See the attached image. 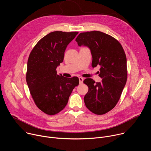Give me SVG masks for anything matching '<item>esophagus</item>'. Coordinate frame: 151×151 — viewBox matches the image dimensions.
I'll return each instance as SVG.
<instances>
[{"instance_id": "1", "label": "esophagus", "mask_w": 151, "mask_h": 151, "mask_svg": "<svg viewBox=\"0 0 151 151\" xmlns=\"http://www.w3.org/2000/svg\"><path fill=\"white\" fill-rule=\"evenodd\" d=\"M79 83H82L83 81V79L82 77H79Z\"/></svg>"}]
</instances>
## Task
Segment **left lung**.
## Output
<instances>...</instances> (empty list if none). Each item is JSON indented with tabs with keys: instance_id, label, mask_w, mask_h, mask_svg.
Wrapping results in <instances>:
<instances>
[{
	"instance_id": "8db88e82",
	"label": "left lung",
	"mask_w": 151,
	"mask_h": 151,
	"mask_svg": "<svg viewBox=\"0 0 151 151\" xmlns=\"http://www.w3.org/2000/svg\"><path fill=\"white\" fill-rule=\"evenodd\" d=\"M78 45L88 46L92 56V66H101L96 82L87 78L83 83L88 87L84 96L86 108L93 114H104L117 104L127 78V60L124 49L113 37L98 31L80 33L76 38Z\"/></svg>"
}]
</instances>
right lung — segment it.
<instances>
[{
  "instance_id": "add662e5",
  "label": "right lung",
  "mask_w": 151,
  "mask_h": 151,
  "mask_svg": "<svg viewBox=\"0 0 151 151\" xmlns=\"http://www.w3.org/2000/svg\"><path fill=\"white\" fill-rule=\"evenodd\" d=\"M78 32H52L38 41L29 55L26 81L36 106L48 115H55L66 106L78 77L58 75L67 45Z\"/></svg>"
}]
</instances>
